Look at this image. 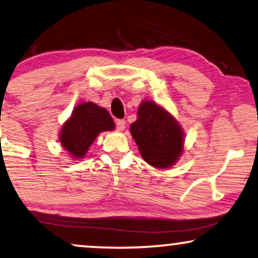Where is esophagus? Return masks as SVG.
Returning <instances> with one entry per match:
<instances>
[{"label": "esophagus", "mask_w": 258, "mask_h": 258, "mask_svg": "<svg viewBox=\"0 0 258 258\" xmlns=\"http://www.w3.org/2000/svg\"><path fill=\"white\" fill-rule=\"evenodd\" d=\"M116 128L118 130H124L125 129V121L124 120H116Z\"/></svg>", "instance_id": "34e87169"}]
</instances>
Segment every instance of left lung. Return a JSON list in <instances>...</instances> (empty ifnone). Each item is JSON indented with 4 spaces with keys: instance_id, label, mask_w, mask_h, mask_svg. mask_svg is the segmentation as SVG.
<instances>
[{
    "instance_id": "obj_1",
    "label": "left lung",
    "mask_w": 258,
    "mask_h": 258,
    "mask_svg": "<svg viewBox=\"0 0 258 258\" xmlns=\"http://www.w3.org/2000/svg\"><path fill=\"white\" fill-rule=\"evenodd\" d=\"M130 133L141 156L156 169L174 165L184 152L185 134L181 125L165 108L150 100L140 104Z\"/></svg>"
}]
</instances>
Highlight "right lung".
I'll list each match as a JSON object with an SVG mask.
<instances>
[{"mask_svg": "<svg viewBox=\"0 0 258 258\" xmlns=\"http://www.w3.org/2000/svg\"><path fill=\"white\" fill-rule=\"evenodd\" d=\"M114 129L115 123L106 108L94 102H83L61 125L59 142L73 159H83L100 133Z\"/></svg>", "mask_w": 258, "mask_h": 258, "instance_id": "right-lung-1", "label": "right lung"}]
</instances>
